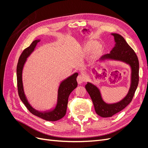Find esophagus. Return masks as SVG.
<instances>
[{
  "instance_id": "34e87169",
  "label": "esophagus",
  "mask_w": 148,
  "mask_h": 148,
  "mask_svg": "<svg viewBox=\"0 0 148 148\" xmlns=\"http://www.w3.org/2000/svg\"><path fill=\"white\" fill-rule=\"evenodd\" d=\"M77 82H78V84H82L84 81V78L83 76L80 75L78 76V77L77 78Z\"/></svg>"
}]
</instances>
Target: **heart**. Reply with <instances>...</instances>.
Instances as JSON below:
<instances>
[{"instance_id": "1", "label": "heart", "mask_w": 148, "mask_h": 148, "mask_svg": "<svg viewBox=\"0 0 148 148\" xmlns=\"http://www.w3.org/2000/svg\"><path fill=\"white\" fill-rule=\"evenodd\" d=\"M102 45L100 42H97L96 39H89L85 41L82 45V51L84 53L90 51L92 56H97L102 52Z\"/></svg>"}]
</instances>
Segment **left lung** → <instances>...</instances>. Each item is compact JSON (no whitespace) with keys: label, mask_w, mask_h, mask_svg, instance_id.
Masks as SVG:
<instances>
[{"label":"left lung","mask_w":148,"mask_h":148,"mask_svg":"<svg viewBox=\"0 0 148 148\" xmlns=\"http://www.w3.org/2000/svg\"><path fill=\"white\" fill-rule=\"evenodd\" d=\"M110 34L114 38V47L109 53L103 56L96 62L116 60L128 65L131 69L130 85L123 99L117 102L107 103L102 99L99 88L95 84L87 82L85 88L91 98L96 114L102 117H112L126 107L133 99L139 82V62L135 52L122 36L117 33Z\"/></svg>","instance_id":"left-lung-1"}]
</instances>
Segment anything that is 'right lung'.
<instances>
[{"label":"right lung","instance_id":"1","mask_svg":"<svg viewBox=\"0 0 148 148\" xmlns=\"http://www.w3.org/2000/svg\"><path fill=\"white\" fill-rule=\"evenodd\" d=\"M40 41L41 39L34 40L28 47L23 51L19 58L16 68L18 91L21 101L23 102L26 108L31 114L47 121H56L64 117L66 114L69 96L71 91L77 87V77L78 73L75 72L60 82L57 89L56 103L52 108L44 110H38L34 109L30 104L24 91L23 71L27 59L34 51L38 43Z\"/></svg>","mask_w":148,"mask_h":148}]
</instances>
